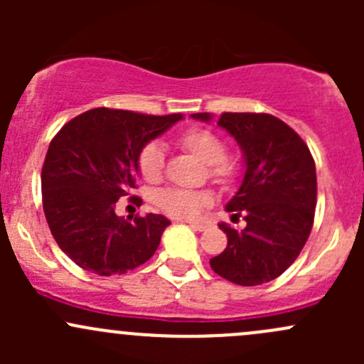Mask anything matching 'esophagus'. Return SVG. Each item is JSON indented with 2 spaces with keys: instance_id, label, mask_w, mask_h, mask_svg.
<instances>
[{
  "instance_id": "1",
  "label": "esophagus",
  "mask_w": 364,
  "mask_h": 364,
  "mask_svg": "<svg viewBox=\"0 0 364 364\" xmlns=\"http://www.w3.org/2000/svg\"><path fill=\"white\" fill-rule=\"evenodd\" d=\"M188 225L192 227L193 230H199V232H203V230H208L209 227H211V223L209 222H190Z\"/></svg>"
}]
</instances>
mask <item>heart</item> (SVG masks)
<instances>
[{
  "mask_svg": "<svg viewBox=\"0 0 364 364\" xmlns=\"http://www.w3.org/2000/svg\"><path fill=\"white\" fill-rule=\"evenodd\" d=\"M178 144L185 151L208 164V172L218 185L229 188L240 179V156L225 153V141L208 128H190L178 137ZM165 151L160 142H149L139 151L137 171L148 183H160L164 178ZM209 192H188L181 188L161 190L156 196V204L167 215L181 220H192L199 216L205 208L213 204Z\"/></svg>",
  "mask_w": 364,
  "mask_h": 364,
  "instance_id": "heart-1",
  "label": "heart"
}]
</instances>
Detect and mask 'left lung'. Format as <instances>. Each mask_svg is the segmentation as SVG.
I'll list each match as a JSON object with an SVG mask.
<instances>
[{"instance_id": "1", "label": "left lung", "mask_w": 364, "mask_h": 364, "mask_svg": "<svg viewBox=\"0 0 364 364\" xmlns=\"http://www.w3.org/2000/svg\"><path fill=\"white\" fill-rule=\"evenodd\" d=\"M211 121L209 112L192 114ZM218 127L229 132L245 156V178L225 209L247 227L227 223V248L209 260L232 284L253 287L280 277L297 259L311 232L317 204L315 161L289 124L264 112H223Z\"/></svg>"}]
</instances>
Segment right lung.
<instances>
[{
    "label": "right lung",
    "mask_w": 364,
    "mask_h": 364,
    "mask_svg": "<svg viewBox=\"0 0 364 364\" xmlns=\"http://www.w3.org/2000/svg\"><path fill=\"white\" fill-rule=\"evenodd\" d=\"M179 119L181 114L98 107L70 119L50 141L42 167L43 213L58 247L77 266L100 277L123 274L156 252L171 222L153 213L128 222L114 209L135 188L139 151Z\"/></svg>",
    "instance_id": "1"
}]
</instances>
